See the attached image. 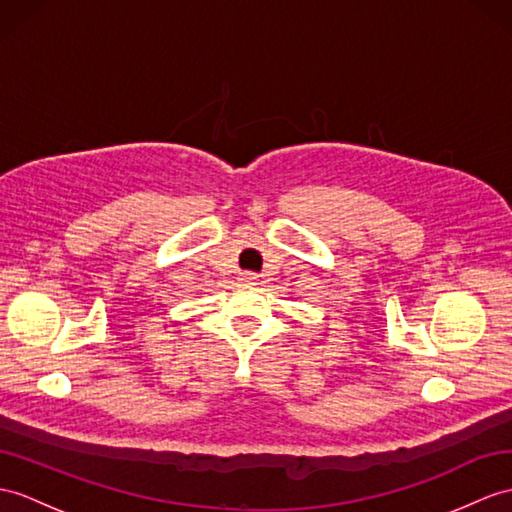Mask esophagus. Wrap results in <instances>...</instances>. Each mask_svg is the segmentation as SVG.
<instances>
[{"label":"esophagus","mask_w":512,"mask_h":512,"mask_svg":"<svg viewBox=\"0 0 512 512\" xmlns=\"http://www.w3.org/2000/svg\"><path fill=\"white\" fill-rule=\"evenodd\" d=\"M240 281L253 285V283H257V275L255 272H240Z\"/></svg>","instance_id":"1"}]
</instances>
